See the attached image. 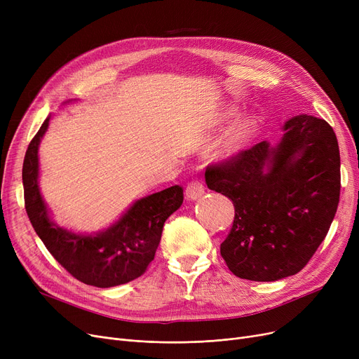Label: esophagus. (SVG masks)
Segmentation results:
<instances>
[{
	"label": "esophagus",
	"instance_id": "obj_1",
	"mask_svg": "<svg viewBox=\"0 0 359 359\" xmlns=\"http://www.w3.org/2000/svg\"><path fill=\"white\" fill-rule=\"evenodd\" d=\"M203 192H205V187L199 179H192L186 186V198L187 199L195 201V199L201 198L203 195Z\"/></svg>",
	"mask_w": 359,
	"mask_h": 359
}]
</instances>
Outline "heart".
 I'll return each instance as SVG.
<instances>
[{
	"instance_id": "heart-1",
	"label": "heart",
	"mask_w": 359,
	"mask_h": 359,
	"mask_svg": "<svg viewBox=\"0 0 359 359\" xmlns=\"http://www.w3.org/2000/svg\"><path fill=\"white\" fill-rule=\"evenodd\" d=\"M252 132H253V128H252L250 123H241L240 126H237L231 134L229 142H227V149L229 151H236V149L241 148L250 138Z\"/></svg>"
}]
</instances>
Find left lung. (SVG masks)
Segmentation results:
<instances>
[{
  "instance_id": "1",
  "label": "left lung",
  "mask_w": 359,
  "mask_h": 359,
  "mask_svg": "<svg viewBox=\"0 0 359 359\" xmlns=\"http://www.w3.org/2000/svg\"><path fill=\"white\" fill-rule=\"evenodd\" d=\"M269 170H265L264 167ZM210 189L234 205L221 256L241 279L269 282L298 273L327 236L341 195V156L332 126L309 115L266 141L206 167Z\"/></svg>"
}]
</instances>
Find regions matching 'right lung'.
<instances>
[{"mask_svg": "<svg viewBox=\"0 0 359 359\" xmlns=\"http://www.w3.org/2000/svg\"><path fill=\"white\" fill-rule=\"evenodd\" d=\"M49 118L30 141L23 161L25 208L36 234L49 253L75 279L97 288H110L140 278L154 259L165 219L183 202L176 184L137 201L113 227L97 236H79L50 222L37 186V148Z\"/></svg>", "mask_w": 359, "mask_h": 359, "instance_id": "right-lung-1", "label": "right lung"}]
</instances>
